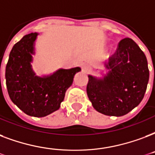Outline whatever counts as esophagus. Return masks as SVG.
Instances as JSON below:
<instances>
[{"label":"esophagus","mask_w":155,"mask_h":155,"mask_svg":"<svg viewBox=\"0 0 155 155\" xmlns=\"http://www.w3.org/2000/svg\"><path fill=\"white\" fill-rule=\"evenodd\" d=\"M82 69L84 72H88L90 71V67L87 64H82Z\"/></svg>","instance_id":"1"}]
</instances>
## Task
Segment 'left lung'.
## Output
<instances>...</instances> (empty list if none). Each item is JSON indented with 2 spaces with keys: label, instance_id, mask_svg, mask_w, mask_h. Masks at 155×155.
I'll return each mask as SVG.
<instances>
[{
  "label": "left lung",
  "instance_id": "left-lung-1",
  "mask_svg": "<svg viewBox=\"0 0 155 155\" xmlns=\"http://www.w3.org/2000/svg\"><path fill=\"white\" fill-rule=\"evenodd\" d=\"M103 79L88 75L87 94L94 109L109 116L127 114L142 101L149 81L147 59L130 38L118 44Z\"/></svg>",
  "mask_w": 155,
  "mask_h": 155
}]
</instances>
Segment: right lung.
I'll use <instances>...</instances> for the list:
<instances>
[{"label":"right lung","mask_w":155,"mask_h":155,"mask_svg":"<svg viewBox=\"0 0 155 155\" xmlns=\"http://www.w3.org/2000/svg\"><path fill=\"white\" fill-rule=\"evenodd\" d=\"M37 35L35 32L24 35L14 45L5 68V79L11 101L28 115L44 117L59 109L80 68L59 69L49 76H36L31 62Z\"/></svg>","instance_id":"1"}]
</instances>
